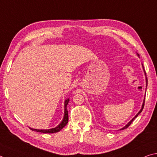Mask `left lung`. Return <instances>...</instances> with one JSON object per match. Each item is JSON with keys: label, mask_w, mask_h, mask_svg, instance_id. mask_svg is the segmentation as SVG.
<instances>
[{"label": "left lung", "mask_w": 157, "mask_h": 157, "mask_svg": "<svg viewBox=\"0 0 157 157\" xmlns=\"http://www.w3.org/2000/svg\"><path fill=\"white\" fill-rule=\"evenodd\" d=\"M137 56H139V54L137 53ZM142 66H143V64H142ZM143 69H144V66H143ZM144 73H145V75H146V72H145V71H144ZM146 78V86H147V78ZM144 103H145V99H144V102H143V104H142V106H141V110H139V112L137 113V114H136V115L135 116V117H133L132 118V120H131L130 121H129V122H128V123L126 125V126H125L124 128H121V129H120V130H124V129H126V128H127L128 126H130V125L131 124H132V122L134 121V120H135V118H136V117H137L139 115V114H140L141 112H142V110H143V109H144Z\"/></svg>", "instance_id": "left-lung-1"}]
</instances>
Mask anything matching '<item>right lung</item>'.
I'll use <instances>...</instances> for the list:
<instances>
[{
  "mask_svg": "<svg viewBox=\"0 0 157 157\" xmlns=\"http://www.w3.org/2000/svg\"><path fill=\"white\" fill-rule=\"evenodd\" d=\"M69 101V99H67L64 101V117L63 119L60 124H59L58 126H56L54 128H51V129H47V130H39V129H33V128H29L31 130L36 131V132H42V133H56L58 132L59 131H60L62 128H63L68 123V121H69V114H68V110H67V105Z\"/></svg>",
  "mask_w": 157,
  "mask_h": 157,
  "instance_id": "1",
  "label": "right lung"
}]
</instances>
